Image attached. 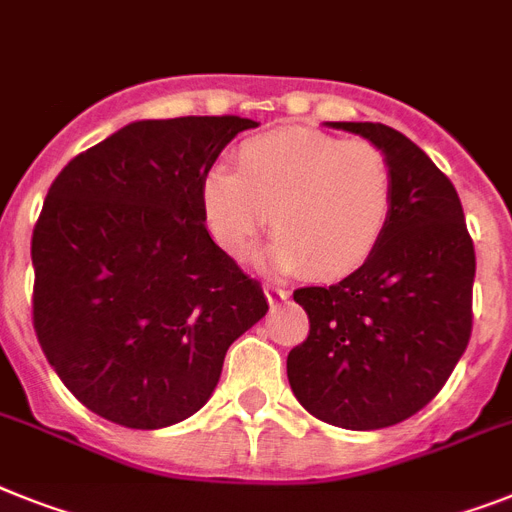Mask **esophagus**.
Masks as SVG:
<instances>
[{
  "label": "esophagus",
  "mask_w": 512,
  "mask_h": 512,
  "mask_svg": "<svg viewBox=\"0 0 512 512\" xmlns=\"http://www.w3.org/2000/svg\"><path fill=\"white\" fill-rule=\"evenodd\" d=\"M264 293L266 298H269V303H280L290 298V290H287L285 285H280V282H266Z\"/></svg>",
  "instance_id": "esophagus-1"
}]
</instances>
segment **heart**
Segmentation results:
<instances>
[{"label":"heart","instance_id":"b5f03b06","mask_svg":"<svg viewBox=\"0 0 512 512\" xmlns=\"http://www.w3.org/2000/svg\"><path fill=\"white\" fill-rule=\"evenodd\" d=\"M206 225L232 259H248L266 225L280 235L269 261L322 280L353 274L390 227L395 177L382 149L311 128H280L240 143L235 170L201 180Z\"/></svg>","mask_w":512,"mask_h":512}]
</instances>
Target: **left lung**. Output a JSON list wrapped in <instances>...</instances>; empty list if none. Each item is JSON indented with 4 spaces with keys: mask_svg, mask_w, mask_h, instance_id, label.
Instances as JSON below:
<instances>
[{
    "mask_svg": "<svg viewBox=\"0 0 512 512\" xmlns=\"http://www.w3.org/2000/svg\"><path fill=\"white\" fill-rule=\"evenodd\" d=\"M384 151L395 206L361 269L301 287L308 337L287 356L311 416L353 432L400 424L442 390L471 337L476 253L453 183L411 138L382 122H327Z\"/></svg>",
    "mask_w": 512,
    "mask_h": 512,
    "instance_id": "obj_1",
    "label": "left lung"
}]
</instances>
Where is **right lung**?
I'll return each instance as SVG.
<instances>
[{
  "label": "right lung",
  "instance_id": "1",
  "mask_svg": "<svg viewBox=\"0 0 512 512\" xmlns=\"http://www.w3.org/2000/svg\"><path fill=\"white\" fill-rule=\"evenodd\" d=\"M259 122H130L59 172L33 230V327L96 416L164 429L204 408L225 353L269 311L211 240L201 180Z\"/></svg>",
  "mask_w": 512,
  "mask_h": 512
}]
</instances>
